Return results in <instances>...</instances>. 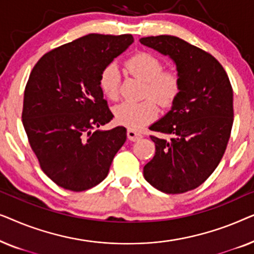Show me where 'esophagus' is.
<instances>
[{
  "instance_id": "34e87169",
  "label": "esophagus",
  "mask_w": 254,
  "mask_h": 254,
  "mask_svg": "<svg viewBox=\"0 0 254 254\" xmlns=\"http://www.w3.org/2000/svg\"><path fill=\"white\" fill-rule=\"evenodd\" d=\"M127 136H128V138H129L130 141H133V142L138 141V140H140V138H142V135L138 133V131L134 130V129H128L127 130Z\"/></svg>"
}]
</instances>
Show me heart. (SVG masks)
<instances>
[{
	"label": "heart",
	"instance_id": "obj_1",
	"mask_svg": "<svg viewBox=\"0 0 254 254\" xmlns=\"http://www.w3.org/2000/svg\"><path fill=\"white\" fill-rule=\"evenodd\" d=\"M125 68L134 77L145 83L144 97L154 98L162 107L173 105L182 91V81L175 70H163L157 57L140 52L128 59ZM120 75L114 64L107 65L99 76V88L110 100L119 98ZM153 99V100H154ZM151 98L140 103H123L114 107V119L129 129H140L157 117L158 106Z\"/></svg>",
	"mask_w": 254,
	"mask_h": 254
}]
</instances>
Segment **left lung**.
<instances>
[{
	"mask_svg": "<svg viewBox=\"0 0 254 254\" xmlns=\"http://www.w3.org/2000/svg\"><path fill=\"white\" fill-rule=\"evenodd\" d=\"M144 46L177 65L182 91L171 110L152 124L155 156L143 168L161 192L179 194L199 187L223 157L234 123V93L227 72L207 52L175 36L141 38Z\"/></svg>",
	"mask_w": 254,
	"mask_h": 254,
	"instance_id": "8db88e82",
	"label": "left lung"
}]
</instances>
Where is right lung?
Returning a JSON list of instances; mask_svg holds the SVG:
<instances>
[{
  "instance_id": "1",
  "label": "right lung",
  "mask_w": 254,
  "mask_h": 254,
  "mask_svg": "<svg viewBox=\"0 0 254 254\" xmlns=\"http://www.w3.org/2000/svg\"><path fill=\"white\" fill-rule=\"evenodd\" d=\"M134 41L131 34L90 33L54 48L37 62L25 86L23 126L48 178L82 192L106 178L126 141V128H95L113 114L99 88V76Z\"/></svg>"
}]
</instances>
